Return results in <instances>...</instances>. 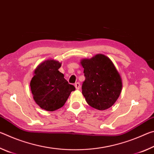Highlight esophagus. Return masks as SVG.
Instances as JSON below:
<instances>
[{
  "label": "esophagus",
  "mask_w": 154,
  "mask_h": 154,
  "mask_svg": "<svg viewBox=\"0 0 154 154\" xmlns=\"http://www.w3.org/2000/svg\"><path fill=\"white\" fill-rule=\"evenodd\" d=\"M75 88H76L77 90H79V88H80V83H79V82L75 83Z\"/></svg>",
  "instance_id": "1"
}]
</instances>
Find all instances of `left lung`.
<instances>
[{
  "label": "left lung",
  "mask_w": 154,
  "mask_h": 154,
  "mask_svg": "<svg viewBox=\"0 0 154 154\" xmlns=\"http://www.w3.org/2000/svg\"><path fill=\"white\" fill-rule=\"evenodd\" d=\"M85 79L82 89L87 103L98 110H105L116 103L120 94L122 83L113 62L103 54L81 62Z\"/></svg>",
  "instance_id": "left-lung-1"
}]
</instances>
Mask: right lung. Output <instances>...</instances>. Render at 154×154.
<instances>
[{
  "instance_id": "add662e5",
  "label": "right lung",
  "mask_w": 154,
  "mask_h": 154,
  "mask_svg": "<svg viewBox=\"0 0 154 154\" xmlns=\"http://www.w3.org/2000/svg\"><path fill=\"white\" fill-rule=\"evenodd\" d=\"M61 63L48 60L41 63L35 71L30 82L33 98L41 109L54 111L63 106L74 85L69 84L64 75L58 71Z\"/></svg>"
}]
</instances>
